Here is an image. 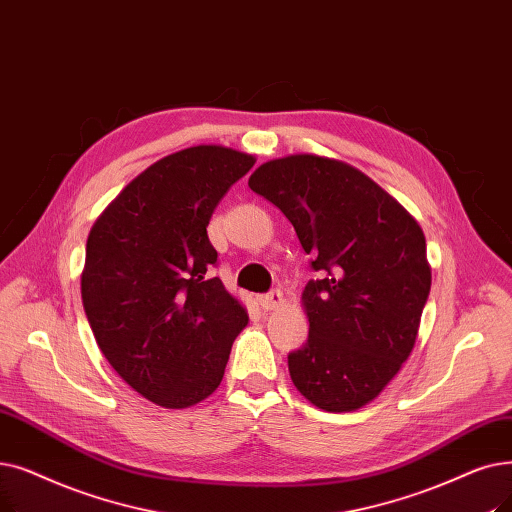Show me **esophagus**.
Segmentation results:
<instances>
[{
	"label": "esophagus",
	"instance_id": "obj_1",
	"mask_svg": "<svg viewBox=\"0 0 512 512\" xmlns=\"http://www.w3.org/2000/svg\"><path fill=\"white\" fill-rule=\"evenodd\" d=\"M257 301H259L261 309H265V311L278 309V307L284 303V299H282V293H280V291H272V293H268V295H261Z\"/></svg>",
	"mask_w": 512,
	"mask_h": 512
}]
</instances>
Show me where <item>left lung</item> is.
Returning <instances> with one entry per match:
<instances>
[{
    "label": "left lung",
    "instance_id": "8db88e82",
    "mask_svg": "<svg viewBox=\"0 0 512 512\" xmlns=\"http://www.w3.org/2000/svg\"><path fill=\"white\" fill-rule=\"evenodd\" d=\"M249 188L286 215L322 274L301 295L309 337L288 355L293 385L324 412L364 408L418 337L431 291L422 228L364 171L320 154L263 163Z\"/></svg>",
    "mask_w": 512,
    "mask_h": 512
}]
</instances>
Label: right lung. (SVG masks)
<instances>
[{
    "label": "right lung",
    "instance_id": "obj_1",
    "mask_svg": "<svg viewBox=\"0 0 512 512\" xmlns=\"http://www.w3.org/2000/svg\"><path fill=\"white\" fill-rule=\"evenodd\" d=\"M221 144L152 163L117 194L87 236L81 299L108 364L152 404L182 410L224 379L244 307L209 270L207 226L221 198L255 165Z\"/></svg>",
    "mask_w": 512,
    "mask_h": 512
}]
</instances>
